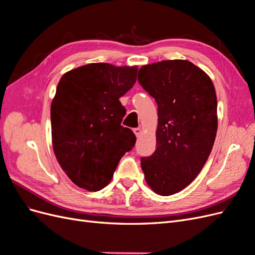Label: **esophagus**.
<instances>
[{
    "mask_svg": "<svg viewBox=\"0 0 255 255\" xmlns=\"http://www.w3.org/2000/svg\"><path fill=\"white\" fill-rule=\"evenodd\" d=\"M134 133H135V135L137 137H139L141 135V133H142V129L140 128H134Z\"/></svg>",
    "mask_w": 255,
    "mask_h": 255,
    "instance_id": "obj_1",
    "label": "esophagus"
}]
</instances>
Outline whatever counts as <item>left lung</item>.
I'll list each match as a JSON object with an SVG mask.
<instances>
[{
  "label": "left lung",
  "mask_w": 255,
  "mask_h": 255,
  "mask_svg": "<svg viewBox=\"0 0 255 255\" xmlns=\"http://www.w3.org/2000/svg\"><path fill=\"white\" fill-rule=\"evenodd\" d=\"M138 82L157 103V148L141 158L149 187L160 196L181 191L194 181L210 156L218 128L214 84L188 60L144 65Z\"/></svg>",
  "instance_id": "1"
}]
</instances>
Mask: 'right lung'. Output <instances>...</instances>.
<instances>
[{"label": "right lung", "instance_id": "right-lung-1", "mask_svg": "<svg viewBox=\"0 0 255 255\" xmlns=\"http://www.w3.org/2000/svg\"><path fill=\"white\" fill-rule=\"evenodd\" d=\"M137 66L96 63L66 72L51 104L54 154L76 186L98 191L110 184L136 137L121 126L119 99L134 86Z\"/></svg>", "mask_w": 255, "mask_h": 255}]
</instances>
